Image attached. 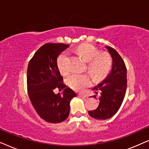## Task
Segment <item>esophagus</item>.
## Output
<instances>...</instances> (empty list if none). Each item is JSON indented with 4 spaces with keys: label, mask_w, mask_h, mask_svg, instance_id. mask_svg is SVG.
<instances>
[{
    "label": "esophagus",
    "mask_w": 149,
    "mask_h": 149,
    "mask_svg": "<svg viewBox=\"0 0 149 149\" xmlns=\"http://www.w3.org/2000/svg\"><path fill=\"white\" fill-rule=\"evenodd\" d=\"M79 96L81 97H83V98H87V96L86 95L82 94V93H79Z\"/></svg>",
    "instance_id": "1"
}]
</instances>
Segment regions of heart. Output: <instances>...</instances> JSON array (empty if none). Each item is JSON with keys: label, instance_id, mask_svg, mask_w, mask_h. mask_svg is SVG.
I'll return each instance as SVG.
<instances>
[{"label": "heart", "instance_id": "heart-1", "mask_svg": "<svg viewBox=\"0 0 149 149\" xmlns=\"http://www.w3.org/2000/svg\"><path fill=\"white\" fill-rule=\"evenodd\" d=\"M79 55L87 63V69L95 80H100L105 77L111 70V58L107 53H100L96 47L91 44H82L76 49ZM68 53L63 52L57 59V65L62 74L68 71ZM66 83L71 89L75 91H82L90 86L91 79L87 74L73 73L66 79Z\"/></svg>", "mask_w": 149, "mask_h": 149}]
</instances>
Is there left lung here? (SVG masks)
Masks as SVG:
<instances>
[{
  "mask_svg": "<svg viewBox=\"0 0 149 149\" xmlns=\"http://www.w3.org/2000/svg\"><path fill=\"white\" fill-rule=\"evenodd\" d=\"M106 48L113 60L112 69L108 76L93 88L95 91H100V104L96 109L88 112L90 117L103 120L112 117L119 111L127 87V68L123 59L113 48L109 46Z\"/></svg>",
  "mask_w": 149,
  "mask_h": 149,
  "instance_id": "obj_1",
  "label": "left lung"
}]
</instances>
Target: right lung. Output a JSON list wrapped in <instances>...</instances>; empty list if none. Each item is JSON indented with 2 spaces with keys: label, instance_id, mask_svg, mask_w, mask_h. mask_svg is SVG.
I'll return each instance as SVG.
<instances>
[{
  "label": "right lung",
  "instance_id": "add662e5",
  "mask_svg": "<svg viewBox=\"0 0 149 149\" xmlns=\"http://www.w3.org/2000/svg\"><path fill=\"white\" fill-rule=\"evenodd\" d=\"M69 45L46 43L38 49L28 63L27 88L32 106L45 121H64L70 113V102L76 93L64 84L57 58ZM56 88H64L62 95H55Z\"/></svg>",
  "mask_w": 149,
  "mask_h": 149
}]
</instances>
